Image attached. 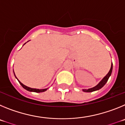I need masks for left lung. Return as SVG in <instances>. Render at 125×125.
<instances>
[{
	"instance_id": "1",
	"label": "left lung",
	"mask_w": 125,
	"mask_h": 125,
	"mask_svg": "<svg viewBox=\"0 0 125 125\" xmlns=\"http://www.w3.org/2000/svg\"><path fill=\"white\" fill-rule=\"evenodd\" d=\"M112 69H113V64L111 63V68H110V71L108 72V73L107 74L106 76L105 77H104V78L99 83V84H98V85H96L95 87H94V88H90V89H83V91H84V92H88V93L93 92V91L99 90V89H101V88H103V87L104 86V84L106 83L107 81H108V79H109V78H110V76H111V73H112Z\"/></svg>"
}]
</instances>
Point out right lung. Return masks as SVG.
I'll use <instances>...</instances> for the list:
<instances>
[{
	"instance_id": "right-lung-1",
	"label": "right lung",
	"mask_w": 125,
	"mask_h": 125,
	"mask_svg": "<svg viewBox=\"0 0 125 125\" xmlns=\"http://www.w3.org/2000/svg\"><path fill=\"white\" fill-rule=\"evenodd\" d=\"M19 82L20 84L22 86L24 89H26V90H27V91H32V92H36V93H40V92H44V91H46V90L47 89H34V88H29V87H27V86H25L24 84H23L21 82H20L19 81Z\"/></svg>"
}]
</instances>
